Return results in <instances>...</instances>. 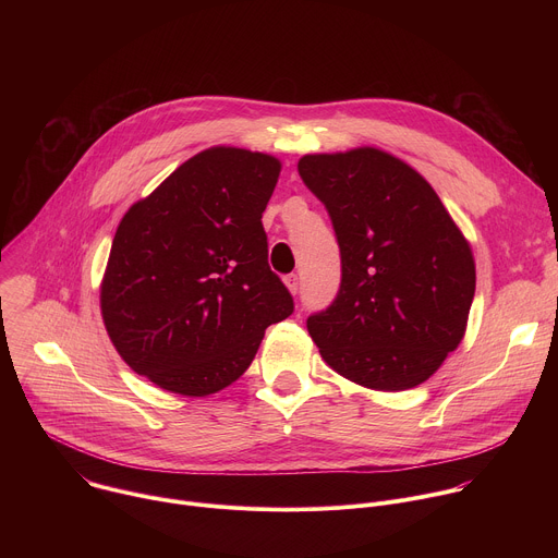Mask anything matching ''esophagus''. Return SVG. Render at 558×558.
<instances>
[{
  "instance_id": "esophagus-1",
  "label": "esophagus",
  "mask_w": 558,
  "mask_h": 558,
  "mask_svg": "<svg viewBox=\"0 0 558 558\" xmlns=\"http://www.w3.org/2000/svg\"><path fill=\"white\" fill-rule=\"evenodd\" d=\"M284 284H287V289L295 295V293H298V289H300V278H298V274H289V276H284Z\"/></svg>"
}]
</instances>
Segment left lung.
<instances>
[{"instance_id":"left-lung-1","label":"left lung","mask_w":558,"mask_h":558,"mask_svg":"<svg viewBox=\"0 0 558 558\" xmlns=\"http://www.w3.org/2000/svg\"><path fill=\"white\" fill-rule=\"evenodd\" d=\"M298 172L342 258L336 300L306 320L323 360L375 390L426 381L465 333L476 276L463 233L430 183L384 149L306 154Z\"/></svg>"}]
</instances>
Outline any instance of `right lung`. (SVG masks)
Listing matches in <instances>:
<instances>
[{
  "mask_svg": "<svg viewBox=\"0 0 558 558\" xmlns=\"http://www.w3.org/2000/svg\"><path fill=\"white\" fill-rule=\"evenodd\" d=\"M280 168L276 156L216 145L121 218L101 315L123 362L158 388L222 390L250 368L265 329L293 313L260 220Z\"/></svg>",
  "mask_w": 558,
  "mask_h": 558,
  "instance_id": "add662e5",
  "label": "right lung"
}]
</instances>
